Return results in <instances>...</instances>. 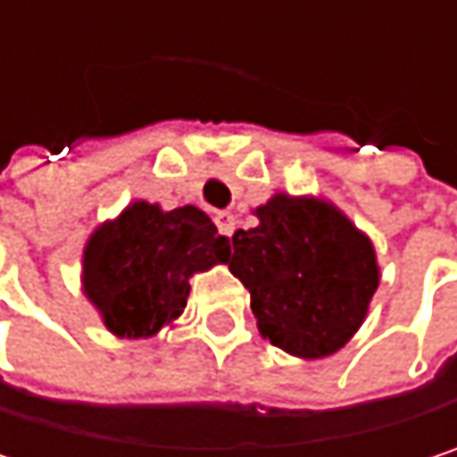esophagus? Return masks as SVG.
Returning a JSON list of instances; mask_svg holds the SVG:
<instances>
[{"instance_id": "34e87169", "label": "esophagus", "mask_w": 457, "mask_h": 457, "mask_svg": "<svg viewBox=\"0 0 457 457\" xmlns=\"http://www.w3.org/2000/svg\"><path fill=\"white\" fill-rule=\"evenodd\" d=\"M214 222H217V228H220V232L225 235V237H229L232 232H235V217L232 214H228V212H220L217 217H214Z\"/></svg>"}]
</instances>
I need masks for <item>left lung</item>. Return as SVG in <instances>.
I'll return each mask as SVG.
<instances>
[{
  "label": "left lung",
  "instance_id": "left-lung-1",
  "mask_svg": "<svg viewBox=\"0 0 457 457\" xmlns=\"http://www.w3.org/2000/svg\"><path fill=\"white\" fill-rule=\"evenodd\" d=\"M232 235L229 272L248 288L262 338L299 360L336 354L381 283L373 240L320 195L275 193Z\"/></svg>",
  "mask_w": 457,
  "mask_h": 457
}]
</instances>
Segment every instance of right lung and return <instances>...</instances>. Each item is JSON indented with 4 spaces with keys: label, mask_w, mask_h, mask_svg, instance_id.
I'll return each instance as SVG.
<instances>
[{
    "label": "right lung",
    "mask_w": 457,
    "mask_h": 457,
    "mask_svg": "<svg viewBox=\"0 0 457 457\" xmlns=\"http://www.w3.org/2000/svg\"><path fill=\"white\" fill-rule=\"evenodd\" d=\"M229 240L206 212L132 201L89 232L81 251V291L119 338H153L187 307L190 278L225 264Z\"/></svg>",
    "instance_id": "1"
}]
</instances>
